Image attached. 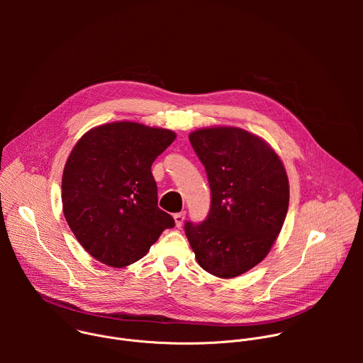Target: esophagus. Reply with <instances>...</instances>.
<instances>
[{"instance_id":"1","label":"esophagus","mask_w":363,"mask_h":363,"mask_svg":"<svg viewBox=\"0 0 363 363\" xmlns=\"http://www.w3.org/2000/svg\"><path fill=\"white\" fill-rule=\"evenodd\" d=\"M185 216H186V213L185 211H181V213H177L175 216H174V220H175V225L179 228V227H182V224H184V220H185Z\"/></svg>"}]
</instances>
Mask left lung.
<instances>
[{"label":"left lung","mask_w":363,"mask_h":363,"mask_svg":"<svg viewBox=\"0 0 363 363\" xmlns=\"http://www.w3.org/2000/svg\"><path fill=\"white\" fill-rule=\"evenodd\" d=\"M189 142L211 189L210 213L185 223L198 264L233 279L260 263L281 231L289 210V179L267 142L231 126L198 129Z\"/></svg>","instance_id":"1"}]
</instances>
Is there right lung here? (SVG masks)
I'll return each instance as SVG.
<instances>
[{"instance_id": "obj_1", "label": "right lung", "mask_w": 363, "mask_h": 363, "mask_svg": "<svg viewBox=\"0 0 363 363\" xmlns=\"http://www.w3.org/2000/svg\"><path fill=\"white\" fill-rule=\"evenodd\" d=\"M175 138L169 129L113 122L93 128L74 145L63 171V213L97 262L126 267L175 225L158 206L150 171Z\"/></svg>"}]
</instances>
